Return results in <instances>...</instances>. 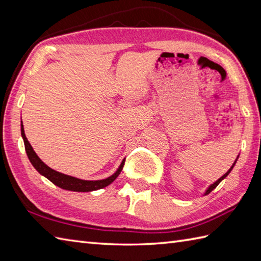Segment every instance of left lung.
I'll return each mask as SVG.
<instances>
[{"mask_svg": "<svg viewBox=\"0 0 261 261\" xmlns=\"http://www.w3.org/2000/svg\"><path fill=\"white\" fill-rule=\"evenodd\" d=\"M238 158H239V156H238V157H237V159L234 160V163H233V165H232V166H231V168H230V169H229L228 171H226V173H225V174H224V175H223L222 177H220V178H219L218 180H216V181H214V182H213V184H211V185H210V186H208V187L206 188V191H205V193H204V195H207V194H210L211 192H212V191L214 190V188H215L216 186H218V185L220 184V182H221V181H222V180H223V179L225 178V177H226V176H228V175L230 174V171H231L232 169H233V167H234V165H236V163H237V160H238Z\"/></svg>", "mask_w": 261, "mask_h": 261, "instance_id": "left-lung-1", "label": "left lung"}]
</instances>
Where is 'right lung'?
<instances>
[{"label":"right lung","mask_w":261,"mask_h":261,"mask_svg":"<svg viewBox=\"0 0 261 261\" xmlns=\"http://www.w3.org/2000/svg\"><path fill=\"white\" fill-rule=\"evenodd\" d=\"M21 136L22 139H23L24 142V148H25V152L27 156L29 158L30 163L32 164L33 167L36 168L39 174L45 176L46 178L50 180L53 184L56 186L63 188V190L66 191H73V192H93V191H97L101 190V188L107 187L110 185L111 182H113L115 180L116 177H118L121 173L122 168L124 166L125 158L122 160L119 168L116 169L115 173L113 175L109 176L108 178L104 179H99V180H85V179H81V178H76V177L69 176V175H65L59 173V171L54 170L53 168L49 167L42 160L38 157V154L33 150V148L31 147L30 142L28 141L27 137L24 135V129H23V123L21 121Z\"/></svg>","instance_id":"add662e5"}]
</instances>
